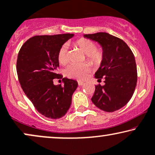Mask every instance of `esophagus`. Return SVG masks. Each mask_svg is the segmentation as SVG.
Wrapping results in <instances>:
<instances>
[{
    "label": "esophagus",
    "mask_w": 155,
    "mask_h": 155,
    "mask_svg": "<svg viewBox=\"0 0 155 155\" xmlns=\"http://www.w3.org/2000/svg\"><path fill=\"white\" fill-rule=\"evenodd\" d=\"M84 84V81H78V85H79V86H82Z\"/></svg>",
    "instance_id": "1"
}]
</instances>
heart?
<instances>
[{
    "label": "heart",
    "mask_w": 155,
    "mask_h": 155,
    "mask_svg": "<svg viewBox=\"0 0 155 155\" xmlns=\"http://www.w3.org/2000/svg\"><path fill=\"white\" fill-rule=\"evenodd\" d=\"M74 46L86 54V59L92 66H99L104 58V53L102 48L96 47L94 41L90 39L80 38L73 43ZM58 61L61 65L67 62L66 46H62L58 52ZM91 71V67L88 64L76 66L70 64L64 69V75L71 79L84 80L87 78Z\"/></svg>",
    "instance_id": "b5f03b06"
}]
</instances>
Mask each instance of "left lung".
<instances>
[{"label":"left lung","mask_w":155,"mask_h":155,"mask_svg":"<svg viewBox=\"0 0 155 155\" xmlns=\"http://www.w3.org/2000/svg\"><path fill=\"white\" fill-rule=\"evenodd\" d=\"M84 36L99 42L104 53L95 78L98 81L103 79L105 84L95 86L92 102L107 112L118 110L129 102L136 88L137 71L134 54L124 41L107 33Z\"/></svg>","instance_id":"8db88e82"}]
</instances>
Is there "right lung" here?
I'll use <instances>...</instances> for the list:
<instances>
[{"mask_svg": "<svg viewBox=\"0 0 155 155\" xmlns=\"http://www.w3.org/2000/svg\"><path fill=\"white\" fill-rule=\"evenodd\" d=\"M74 34L35 36L18 52L16 70L21 88L39 113L59 119L67 112L78 83L56 73L58 52ZM62 78L64 85L55 86L53 79Z\"/></svg>", "mask_w": 155, "mask_h": 155, "instance_id": "right-lung-1", "label": "right lung"}]
</instances>
